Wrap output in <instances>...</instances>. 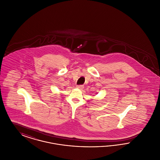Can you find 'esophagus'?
<instances>
[{
  "label": "esophagus",
  "mask_w": 160,
  "mask_h": 160,
  "mask_svg": "<svg viewBox=\"0 0 160 160\" xmlns=\"http://www.w3.org/2000/svg\"><path fill=\"white\" fill-rule=\"evenodd\" d=\"M77 88H78L79 89H83L84 88L83 85H77Z\"/></svg>",
  "instance_id": "34e87169"
}]
</instances>
